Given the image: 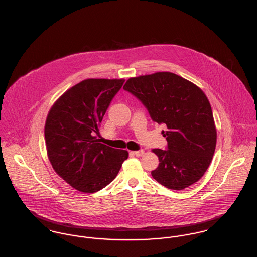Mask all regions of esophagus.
<instances>
[{"instance_id":"34e87169","label":"esophagus","mask_w":257,"mask_h":257,"mask_svg":"<svg viewBox=\"0 0 257 257\" xmlns=\"http://www.w3.org/2000/svg\"><path fill=\"white\" fill-rule=\"evenodd\" d=\"M134 155H136V156H142L144 153H145V151L142 149V150H137V151H133L132 152Z\"/></svg>"}]
</instances>
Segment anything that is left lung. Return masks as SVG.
Instances as JSON below:
<instances>
[{
	"label": "left lung",
	"instance_id": "8db88e82",
	"mask_svg": "<svg viewBox=\"0 0 257 257\" xmlns=\"http://www.w3.org/2000/svg\"><path fill=\"white\" fill-rule=\"evenodd\" d=\"M123 89L145 105L153 121L167 126L162 134L168 149H152L159 159L152 177L172 190H183L199 181L217 145L213 111L205 93L171 72L130 78Z\"/></svg>",
	"mask_w": 257,
	"mask_h": 257
}]
</instances>
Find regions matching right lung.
<instances>
[{"label": "right lung", "instance_id": "add662e5", "mask_svg": "<svg viewBox=\"0 0 257 257\" xmlns=\"http://www.w3.org/2000/svg\"><path fill=\"white\" fill-rule=\"evenodd\" d=\"M123 79H86L68 89L49 110L44 137L54 171L70 186L95 193L116 177L128 152L94 137Z\"/></svg>", "mask_w": 257, "mask_h": 257}]
</instances>
